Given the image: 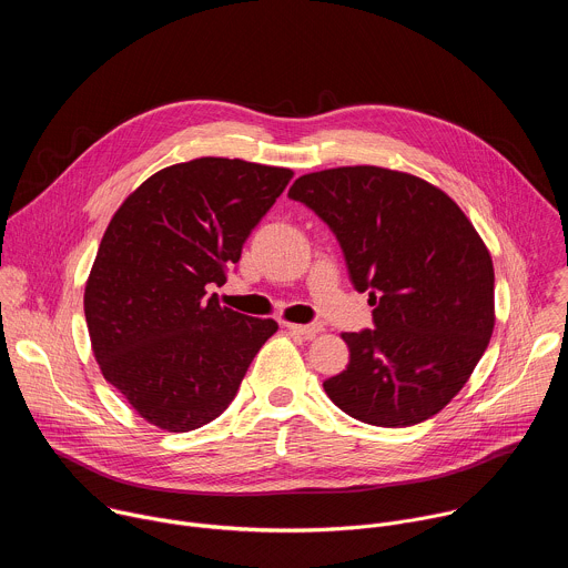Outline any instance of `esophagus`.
<instances>
[{
	"label": "esophagus",
	"mask_w": 568,
	"mask_h": 568,
	"mask_svg": "<svg viewBox=\"0 0 568 568\" xmlns=\"http://www.w3.org/2000/svg\"><path fill=\"white\" fill-rule=\"evenodd\" d=\"M285 328L294 335L305 337V339H314L323 331L321 323H285Z\"/></svg>",
	"instance_id": "34e87169"
}]
</instances>
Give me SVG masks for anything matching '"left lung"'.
Here are the masks:
<instances>
[{"label":"left lung","mask_w":568,"mask_h":568,"mask_svg":"<svg viewBox=\"0 0 568 568\" xmlns=\"http://www.w3.org/2000/svg\"><path fill=\"white\" fill-rule=\"evenodd\" d=\"M335 233L373 328L344 333L346 371L323 382L351 418L412 427L463 388L495 328V270L465 213L420 178L377 166L303 175L287 193Z\"/></svg>","instance_id":"left-lung-1"}]
</instances>
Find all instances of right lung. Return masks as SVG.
Returning a JSON list of instances; mask_svg holds the SVG:
<instances>
[{"mask_svg":"<svg viewBox=\"0 0 568 568\" xmlns=\"http://www.w3.org/2000/svg\"><path fill=\"white\" fill-rule=\"evenodd\" d=\"M292 171L202 156L145 180L114 213L85 287L105 379L148 423L191 432L215 420L276 333V321L222 307L242 245Z\"/></svg>","mask_w":568,"mask_h":568,"instance_id":"right-lung-1","label":"right lung"}]
</instances>
